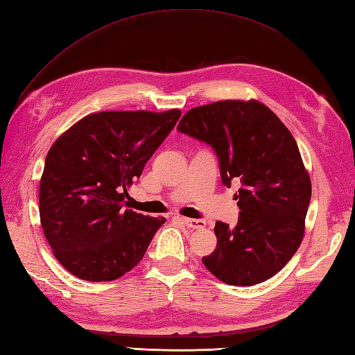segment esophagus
Segmentation results:
<instances>
[{"instance_id": "obj_1", "label": "esophagus", "mask_w": 355, "mask_h": 355, "mask_svg": "<svg viewBox=\"0 0 355 355\" xmlns=\"http://www.w3.org/2000/svg\"><path fill=\"white\" fill-rule=\"evenodd\" d=\"M180 222H182L187 227H191V230H203V227L207 226V222H205V220H194V218L180 217Z\"/></svg>"}]
</instances>
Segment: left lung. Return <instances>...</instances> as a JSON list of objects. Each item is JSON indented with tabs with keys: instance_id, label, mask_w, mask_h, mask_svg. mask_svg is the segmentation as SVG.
<instances>
[{
	"instance_id": "8db88e82",
	"label": "left lung",
	"mask_w": 355,
	"mask_h": 355,
	"mask_svg": "<svg viewBox=\"0 0 355 355\" xmlns=\"http://www.w3.org/2000/svg\"><path fill=\"white\" fill-rule=\"evenodd\" d=\"M179 132L214 148L223 184L234 194L239 223L216 222L217 246L205 267L225 284L255 286L272 278L301 246L311 180L290 130L258 100H222L193 107Z\"/></svg>"
}]
</instances>
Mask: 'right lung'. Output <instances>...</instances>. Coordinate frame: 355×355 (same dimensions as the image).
Listing matches in <instances>:
<instances>
[{
	"label": "right lung",
	"mask_w": 355,
	"mask_h": 355,
	"mask_svg": "<svg viewBox=\"0 0 355 355\" xmlns=\"http://www.w3.org/2000/svg\"><path fill=\"white\" fill-rule=\"evenodd\" d=\"M179 116V109L89 114L54 141L39 216L53 255L71 275L114 281L143 259L165 218L125 208L128 188Z\"/></svg>",
	"instance_id": "1"
}]
</instances>
